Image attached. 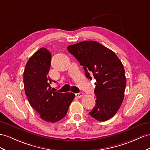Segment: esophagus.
<instances>
[{
  "label": "esophagus",
  "instance_id": "esophagus-1",
  "mask_svg": "<svg viewBox=\"0 0 150 150\" xmlns=\"http://www.w3.org/2000/svg\"><path fill=\"white\" fill-rule=\"evenodd\" d=\"M83 94L82 93H79L75 94V96L77 98H82L83 96Z\"/></svg>",
  "mask_w": 150,
  "mask_h": 150
}]
</instances>
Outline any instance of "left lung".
<instances>
[{
    "label": "left lung",
    "instance_id": "8db88e82",
    "mask_svg": "<svg viewBox=\"0 0 150 150\" xmlns=\"http://www.w3.org/2000/svg\"><path fill=\"white\" fill-rule=\"evenodd\" d=\"M68 51L83 67L86 77L96 80V105L89 112L96 120L112 118L124 100L126 86L124 68L112 50L96 41L87 40L68 46Z\"/></svg>",
    "mask_w": 150,
    "mask_h": 150
}]
</instances>
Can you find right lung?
Segmentation results:
<instances>
[{"label":"right lung","mask_w":150,"mask_h":150,"mask_svg":"<svg viewBox=\"0 0 150 150\" xmlns=\"http://www.w3.org/2000/svg\"><path fill=\"white\" fill-rule=\"evenodd\" d=\"M51 54L42 47L32 56L23 73L25 94L30 105L44 121L54 123L63 118L75 98V94L61 93L52 90L48 73Z\"/></svg>","instance_id":"add662e5"}]
</instances>
